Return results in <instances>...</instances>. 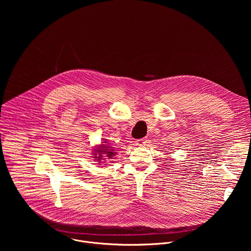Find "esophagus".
Returning <instances> with one entry per match:
<instances>
[{
	"label": "esophagus",
	"mask_w": 251,
	"mask_h": 251,
	"mask_svg": "<svg viewBox=\"0 0 251 251\" xmlns=\"http://www.w3.org/2000/svg\"><path fill=\"white\" fill-rule=\"evenodd\" d=\"M137 145H139V146H143L145 144L147 143V138L146 137H144V138H141V139H139V140H137Z\"/></svg>",
	"instance_id": "obj_1"
}]
</instances>
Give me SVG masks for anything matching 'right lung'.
I'll list each match as a JSON object with an SVG mask.
<instances>
[{
    "label": "right lung",
    "instance_id": "obj_1",
    "mask_svg": "<svg viewBox=\"0 0 251 251\" xmlns=\"http://www.w3.org/2000/svg\"><path fill=\"white\" fill-rule=\"evenodd\" d=\"M106 143V142H105ZM94 157L97 158L98 161H101V159L103 158V156H107L109 158H113L112 156L115 155V152H114V150H113V147H108L107 145H101L100 146L99 148L95 149L94 150ZM105 154V156H103V154Z\"/></svg>",
    "mask_w": 251,
    "mask_h": 251
}]
</instances>
